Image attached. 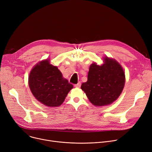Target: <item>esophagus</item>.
I'll use <instances>...</instances> for the list:
<instances>
[{"label":"esophagus","mask_w":152,"mask_h":152,"mask_svg":"<svg viewBox=\"0 0 152 152\" xmlns=\"http://www.w3.org/2000/svg\"><path fill=\"white\" fill-rule=\"evenodd\" d=\"M81 83L80 82H79L77 84H75V87H81Z\"/></svg>","instance_id":"1"}]
</instances>
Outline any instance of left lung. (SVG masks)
<instances>
[{"instance_id":"1","label":"left lung","mask_w":152,"mask_h":152,"mask_svg":"<svg viewBox=\"0 0 152 152\" xmlns=\"http://www.w3.org/2000/svg\"><path fill=\"white\" fill-rule=\"evenodd\" d=\"M104 63H92L89 67L87 81L81 85L89 101L95 106L110 105L121 94L124 84V70L116 60L105 57Z\"/></svg>"}]
</instances>
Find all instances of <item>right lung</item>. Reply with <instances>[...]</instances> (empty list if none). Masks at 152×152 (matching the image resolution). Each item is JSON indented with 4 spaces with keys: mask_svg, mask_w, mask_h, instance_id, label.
I'll return each mask as SVG.
<instances>
[{
    "mask_svg": "<svg viewBox=\"0 0 152 152\" xmlns=\"http://www.w3.org/2000/svg\"><path fill=\"white\" fill-rule=\"evenodd\" d=\"M28 84L34 97L47 107L62 104L73 86L63 78L60 71L49 60L39 62L31 71Z\"/></svg>",
    "mask_w": 152,
    "mask_h": 152,
    "instance_id": "1",
    "label": "right lung"
}]
</instances>
